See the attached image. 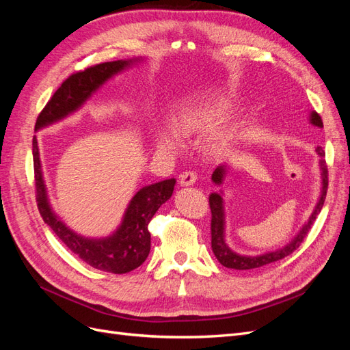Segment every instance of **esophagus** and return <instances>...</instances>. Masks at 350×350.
Wrapping results in <instances>:
<instances>
[{
  "label": "esophagus",
  "mask_w": 350,
  "mask_h": 350,
  "mask_svg": "<svg viewBox=\"0 0 350 350\" xmlns=\"http://www.w3.org/2000/svg\"><path fill=\"white\" fill-rule=\"evenodd\" d=\"M197 181V174L194 171H185L179 176V184L183 187H189Z\"/></svg>",
  "instance_id": "obj_1"
}]
</instances>
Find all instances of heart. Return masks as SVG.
Masks as SVG:
<instances>
[{
  "mask_svg": "<svg viewBox=\"0 0 350 350\" xmlns=\"http://www.w3.org/2000/svg\"><path fill=\"white\" fill-rule=\"evenodd\" d=\"M226 111L228 103L225 98L215 90H207L198 99L178 111L172 121V126L179 135L191 137L210 130ZM226 140L228 131L220 130L210 137L208 147L211 150H219ZM157 144L166 147V149H174L176 146V137L169 130H161L157 133Z\"/></svg>",
  "mask_w": 350,
  "mask_h": 350,
  "instance_id": "b5f03b06",
  "label": "heart"
}]
</instances>
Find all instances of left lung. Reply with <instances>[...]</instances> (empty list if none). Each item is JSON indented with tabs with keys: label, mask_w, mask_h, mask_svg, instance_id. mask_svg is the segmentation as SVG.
I'll use <instances>...</instances> for the list:
<instances>
[{
	"label": "left lung",
	"mask_w": 350,
	"mask_h": 350,
	"mask_svg": "<svg viewBox=\"0 0 350 350\" xmlns=\"http://www.w3.org/2000/svg\"><path fill=\"white\" fill-rule=\"evenodd\" d=\"M311 122L317 126H323V120L321 116L317 113V112H311ZM315 152L319 153V156L321 157L320 165H321V175H323V193L320 197L319 204H317L314 213L311 215L308 224H305V226L301 229V232L298 235L293 238V241L288 245L278 250V251H273L269 254H262V256H257V257H245V256H239V254L230 251L229 247L226 245L225 242V235H224V230H225V221H224V201H221L220 194L213 193L210 194L208 197V204H210V211H211V250H213L216 258L219 260V262L221 266H225L228 269H235V270H251V269H258L262 266H267L270 262L274 261H279L284 257L291 256V254L296 250L299 248V245L302 243V241L305 239V237L308 235V232L312 226V224L315 221L317 216L323 208L324 204V200L327 196V188H328V171H327V165L324 161V156L325 152L323 150L321 146H317ZM226 172V169L224 166H219L215 169L213 175H211V179H213V183L220 185L221 181H224V175Z\"/></svg>",
	"instance_id": "left-lung-1"
}]
</instances>
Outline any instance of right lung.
Segmentation results:
<instances>
[{"label":"right lung","mask_w":350,"mask_h":350,"mask_svg":"<svg viewBox=\"0 0 350 350\" xmlns=\"http://www.w3.org/2000/svg\"><path fill=\"white\" fill-rule=\"evenodd\" d=\"M135 61V59H134ZM133 61H112L90 66L83 71L72 72L62 81L52 94L45 108L40 111L35 129L55 122L90 98V94L111 79L113 74L129 67ZM33 169L36 203L39 213L54 234L64 242V245L89 266L115 274L129 273L146 261L150 252L149 224L156 211L172 196L175 179H165L157 184L142 188L125 211L122 225L115 234L105 239H88L74 234L51 210L46 189L42 178L38 140L33 137Z\"/></svg>","instance_id":"obj_1"}]
</instances>
